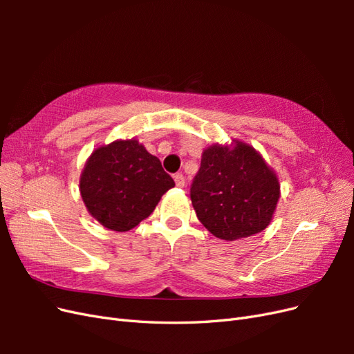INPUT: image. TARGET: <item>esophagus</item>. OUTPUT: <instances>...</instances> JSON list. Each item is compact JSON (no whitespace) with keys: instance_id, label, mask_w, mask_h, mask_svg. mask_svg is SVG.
Instances as JSON below:
<instances>
[{"instance_id":"esophagus-1","label":"esophagus","mask_w":354,"mask_h":354,"mask_svg":"<svg viewBox=\"0 0 354 354\" xmlns=\"http://www.w3.org/2000/svg\"><path fill=\"white\" fill-rule=\"evenodd\" d=\"M174 181H176V185H177L178 187H183V186H185V177H183V174H181V173H178V174L174 176Z\"/></svg>"}]
</instances>
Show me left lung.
Wrapping results in <instances>:
<instances>
[{"label":"left lung","mask_w":354,"mask_h":354,"mask_svg":"<svg viewBox=\"0 0 354 354\" xmlns=\"http://www.w3.org/2000/svg\"><path fill=\"white\" fill-rule=\"evenodd\" d=\"M190 198L203 226L216 238L232 242L269 226L281 183L255 147L233 138L203 149Z\"/></svg>","instance_id":"obj_1"}]
</instances>
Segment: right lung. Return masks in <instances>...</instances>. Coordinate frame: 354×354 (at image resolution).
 <instances>
[{
  "instance_id": "1",
  "label": "right lung",
  "mask_w": 354,
  "mask_h": 354,
  "mask_svg": "<svg viewBox=\"0 0 354 354\" xmlns=\"http://www.w3.org/2000/svg\"><path fill=\"white\" fill-rule=\"evenodd\" d=\"M174 185L160 160L136 137L95 147L80 176L85 208L103 227L115 232L131 230L151 216Z\"/></svg>"
}]
</instances>
